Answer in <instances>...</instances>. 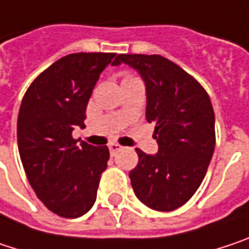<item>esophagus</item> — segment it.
I'll return each instance as SVG.
<instances>
[{
	"label": "esophagus",
	"mask_w": 249,
	"mask_h": 249,
	"mask_svg": "<svg viewBox=\"0 0 249 249\" xmlns=\"http://www.w3.org/2000/svg\"><path fill=\"white\" fill-rule=\"evenodd\" d=\"M109 149H110V153H111V155H114V153L120 152V150L123 149V146H120V144H117V143H110Z\"/></svg>",
	"instance_id": "1"
}]
</instances>
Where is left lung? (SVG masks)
<instances>
[{
    "instance_id": "obj_1",
    "label": "left lung",
    "mask_w": 249,
    "mask_h": 249,
    "mask_svg": "<svg viewBox=\"0 0 249 249\" xmlns=\"http://www.w3.org/2000/svg\"><path fill=\"white\" fill-rule=\"evenodd\" d=\"M135 69L146 87V120L155 124L156 155L136 149L129 172L140 202L168 212L186 203L202 183L215 149V114L202 86L171 60L119 54L113 66Z\"/></svg>"
}]
</instances>
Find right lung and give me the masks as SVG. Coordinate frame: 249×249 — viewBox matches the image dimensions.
<instances>
[{"label": "right lung", "mask_w": 249, "mask_h": 249, "mask_svg": "<svg viewBox=\"0 0 249 249\" xmlns=\"http://www.w3.org/2000/svg\"><path fill=\"white\" fill-rule=\"evenodd\" d=\"M114 53H76L51 64L24 94L18 122V152L38 199L64 218H78L96 202L107 146L77 144L71 133L86 127V109Z\"/></svg>", "instance_id": "right-lung-1"}]
</instances>
